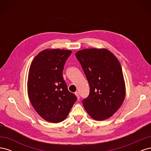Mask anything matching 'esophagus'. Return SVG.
Segmentation results:
<instances>
[{
  "instance_id": "esophagus-1",
  "label": "esophagus",
  "mask_w": 151,
  "mask_h": 151,
  "mask_svg": "<svg viewBox=\"0 0 151 151\" xmlns=\"http://www.w3.org/2000/svg\"><path fill=\"white\" fill-rule=\"evenodd\" d=\"M75 94L76 95V96H77V99H80V96H79V93L78 92H76L75 93Z\"/></svg>"
}]
</instances>
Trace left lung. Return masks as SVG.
Wrapping results in <instances>:
<instances>
[{"label": "left lung", "instance_id": "obj_1", "mask_svg": "<svg viewBox=\"0 0 151 151\" xmlns=\"http://www.w3.org/2000/svg\"><path fill=\"white\" fill-rule=\"evenodd\" d=\"M90 88L83 104L96 120L111 117L122 105L125 96V86L121 65L117 58L106 49L91 48L77 52Z\"/></svg>", "mask_w": 151, "mask_h": 151}]
</instances>
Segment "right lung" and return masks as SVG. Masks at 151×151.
<instances>
[{
	"mask_svg": "<svg viewBox=\"0 0 151 151\" xmlns=\"http://www.w3.org/2000/svg\"><path fill=\"white\" fill-rule=\"evenodd\" d=\"M71 53L67 50H45L35 57L29 68V100L38 115L49 122L64 120L77 99L68 90L62 76Z\"/></svg>",
	"mask_w": 151,
	"mask_h": 151,
	"instance_id": "right-lung-1",
	"label": "right lung"
}]
</instances>
